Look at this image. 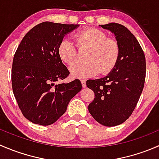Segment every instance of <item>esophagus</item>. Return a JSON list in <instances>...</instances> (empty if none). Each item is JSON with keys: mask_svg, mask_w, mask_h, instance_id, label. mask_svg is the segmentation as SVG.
<instances>
[{"mask_svg": "<svg viewBox=\"0 0 159 159\" xmlns=\"http://www.w3.org/2000/svg\"><path fill=\"white\" fill-rule=\"evenodd\" d=\"M81 85H82L83 88H85L86 87V81L85 80H81Z\"/></svg>", "mask_w": 159, "mask_h": 159, "instance_id": "1", "label": "esophagus"}]
</instances>
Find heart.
Instances as JSON below:
<instances>
[{"instance_id":"heart-1","label":"heart","mask_w":159,"mask_h":159,"mask_svg":"<svg viewBox=\"0 0 159 159\" xmlns=\"http://www.w3.org/2000/svg\"><path fill=\"white\" fill-rule=\"evenodd\" d=\"M73 39L79 50L89 49L86 63L75 65L70 68L71 77L79 79L95 76L98 73L108 74L115 68L119 57L118 43L113 38H108L106 34L95 28H88L77 32ZM61 60L68 65L75 64L78 51L73 41L65 39L57 48Z\"/></svg>"}]
</instances>
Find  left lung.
I'll list each match as a JSON object with an SVG mask.
<instances>
[{
    "label": "left lung",
    "instance_id": "left-lung-1",
    "mask_svg": "<svg viewBox=\"0 0 159 159\" xmlns=\"http://www.w3.org/2000/svg\"><path fill=\"white\" fill-rule=\"evenodd\" d=\"M101 27L115 34L120 53L106 77L86 81L94 93L89 111L101 125L112 127L125 122L135 108L145 84L146 62L139 41L127 28L117 23Z\"/></svg>",
    "mask_w": 159,
    "mask_h": 159
}]
</instances>
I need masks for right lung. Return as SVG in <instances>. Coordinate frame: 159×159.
Instances as JSON below:
<instances>
[{
	"label": "right lung",
	"mask_w": 159,
	"mask_h": 159,
	"mask_svg": "<svg viewBox=\"0 0 159 159\" xmlns=\"http://www.w3.org/2000/svg\"><path fill=\"white\" fill-rule=\"evenodd\" d=\"M78 27L49 21L38 24L25 34L14 54L13 92L23 115L34 124L55 122L81 90L78 79L57 84L70 74L57 48L64 36Z\"/></svg>",
	"instance_id": "1"
}]
</instances>
